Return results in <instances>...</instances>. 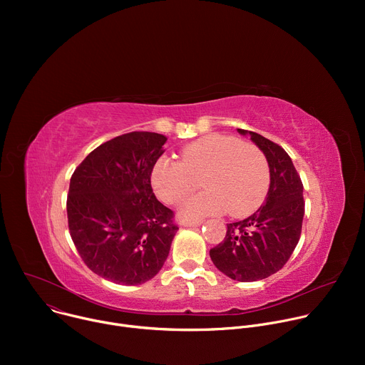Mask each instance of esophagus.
Returning a JSON list of instances; mask_svg holds the SVG:
<instances>
[{
    "mask_svg": "<svg viewBox=\"0 0 365 365\" xmlns=\"http://www.w3.org/2000/svg\"><path fill=\"white\" fill-rule=\"evenodd\" d=\"M185 228H196L202 225V221H192V222H183L182 224Z\"/></svg>",
    "mask_w": 365,
    "mask_h": 365,
    "instance_id": "obj_1",
    "label": "esophagus"
}]
</instances>
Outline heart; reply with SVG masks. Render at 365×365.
I'll return each mask as SVG.
<instances>
[{
	"label": "heart",
	"instance_id": "heart-1",
	"mask_svg": "<svg viewBox=\"0 0 365 365\" xmlns=\"http://www.w3.org/2000/svg\"><path fill=\"white\" fill-rule=\"evenodd\" d=\"M200 180L202 193L187 197L179 207L185 221H197L227 211L232 217L252 212L264 199L270 169L264 153L251 143L222 134H207L185 145L180 160H155L151 187L162 202L178 203Z\"/></svg>",
	"mask_w": 365,
	"mask_h": 365
}]
</instances>
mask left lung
Returning a JSON list of instances; mask_svg holds the SVG:
<instances>
[{
    "label": "left lung",
    "instance_id": "obj_1",
    "mask_svg": "<svg viewBox=\"0 0 365 365\" xmlns=\"http://www.w3.org/2000/svg\"><path fill=\"white\" fill-rule=\"evenodd\" d=\"M266 155L270 187L251 217L227 224L222 242L210 251L215 267L237 282H257L277 273L294 251L304 215L303 185L289 154L276 143L237 128Z\"/></svg>",
    "mask_w": 365,
    "mask_h": 365
}]
</instances>
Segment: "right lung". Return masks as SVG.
<instances>
[{
	"mask_svg": "<svg viewBox=\"0 0 365 365\" xmlns=\"http://www.w3.org/2000/svg\"><path fill=\"white\" fill-rule=\"evenodd\" d=\"M166 141L148 131L118 135L91 151L71 178L73 244L95 274L117 284L135 286L158 274L179 230L150 183Z\"/></svg>",
	"mask_w": 365,
	"mask_h": 365,
	"instance_id": "obj_1",
	"label": "right lung"
}]
</instances>
